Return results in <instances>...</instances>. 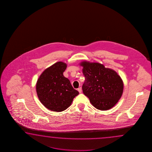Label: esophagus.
<instances>
[{"label": "esophagus", "mask_w": 152, "mask_h": 152, "mask_svg": "<svg viewBox=\"0 0 152 152\" xmlns=\"http://www.w3.org/2000/svg\"><path fill=\"white\" fill-rule=\"evenodd\" d=\"M77 91H79V93H81V91H82V88H81V87H79V88H77Z\"/></svg>", "instance_id": "1"}]
</instances>
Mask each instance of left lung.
I'll return each mask as SVG.
<instances>
[{"mask_svg": "<svg viewBox=\"0 0 152 152\" xmlns=\"http://www.w3.org/2000/svg\"><path fill=\"white\" fill-rule=\"evenodd\" d=\"M85 80L82 88L93 106L107 110L114 107L122 95L123 83L116 72L103 65L84 61L81 62Z\"/></svg>", "mask_w": 152, "mask_h": 152, "instance_id": "8db88e82", "label": "left lung"}]
</instances>
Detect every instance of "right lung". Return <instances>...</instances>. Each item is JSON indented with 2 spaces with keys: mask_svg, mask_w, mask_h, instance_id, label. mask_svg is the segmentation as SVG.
Instances as JSON below:
<instances>
[{
  "mask_svg": "<svg viewBox=\"0 0 152 152\" xmlns=\"http://www.w3.org/2000/svg\"><path fill=\"white\" fill-rule=\"evenodd\" d=\"M67 65L59 61L45 69L36 83V92L41 103L49 110L61 112L71 105L79 92L63 75Z\"/></svg>",
  "mask_w": 152,
  "mask_h": 152,
  "instance_id": "obj_1",
  "label": "right lung"
}]
</instances>
